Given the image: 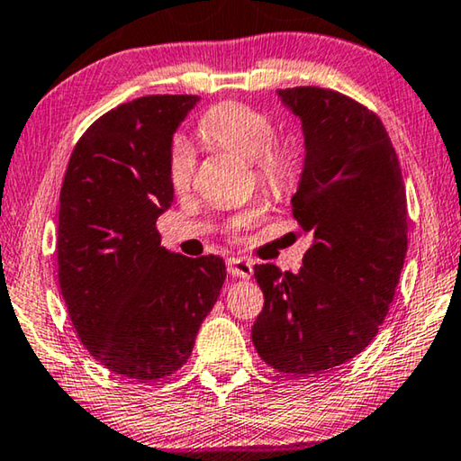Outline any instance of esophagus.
Returning <instances> with one entry per match:
<instances>
[{
    "instance_id": "esophagus-1",
    "label": "esophagus",
    "mask_w": 461,
    "mask_h": 461,
    "mask_svg": "<svg viewBox=\"0 0 461 461\" xmlns=\"http://www.w3.org/2000/svg\"><path fill=\"white\" fill-rule=\"evenodd\" d=\"M228 273L236 279H250L254 268L246 258H230L228 260Z\"/></svg>"
}]
</instances>
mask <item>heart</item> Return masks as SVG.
Returning a JSON list of instances; mask_svg holds the SVG:
<instances>
[{
	"mask_svg": "<svg viewBox=\"0 0 461 461\" xmlns=\"http://www.w3.org/2000/svg\"><path fill=\"white\" fill-rule=\"evenodd\" d=\"M196 131L203 141L254 162L258 182L270 193H283L297 176V145L291 139L275 137L276 122L262 108L236 100L219 102L201 116ZM194 166L193 149L182 141L174 143L170 166H167V176L174 191L186 193L191 188ZM262 215H265L262 204H252L240 211L230 219L228 233L231 238H240V233L258 223Z\"/></svg>",
	"mask_w": 461,
	"mask_h": 461,
	"instance_id": "1",
	"label": "heart"
}]
</instances>
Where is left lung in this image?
<instances>
[{
    "instance_id": "8db88e82",
    "label": "left lung",
    "mask_w": 461,
    "mask_h": 461,
    "mask_svg": "<svg viewBox=\"0 0 461 461\" xmlns=\"http://www.w3.org/2000/svg\"><path fill=\"white\" fill-rule=\"evenodd\" d=\"M279 96L302 119L308 153L291 207L313 244L295 275L254 267L265 308L252 342L273 369L318 375L359 355L388 316L408 248L406 191L374 111L316 86Z\"/></svg>"
}]
</instances>
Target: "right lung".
Masks as SVG:
<instances>
[{
    "label": "right lung",
    "instance_id": "add662e5",
    "mask_svg": "<svg viewBox=\"0 0 461 461\" xmlns=\"http://www.w3.org/2000/svg\"><path fill=\"white\" fill-rule=\"evenodd\" d=\"M196 100L156 94L102 114L63 178L61 295L87 353L133 382H158L186 363L225 281L223 258L167 252L156 228L174 199L172 135Z\"/></svg>",
    "mask_w": 461,
    "mask_h": 461
}]
</instances>
